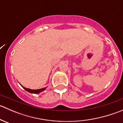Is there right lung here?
I'll return each instance as SVG.
<instances>
[{"label":"right lung","instance_id":"add662e5","mask_svg":"<svg viewBox=\"0 0 123 123\" xmlns=\"http://www.w3.org/2000/svg\"><path fill=\"white\" fill-rule=\"evenodd\" d=\"M20 84V83H19ZM20 85L22 87L24 88V89H25V90H26V91L28 92L29 93H34V94H37V93H39L42 92L44 91V90H45L46 89V87H44V88H42V89H36V90H34V89H28V88H26L25 87H24L22 86L20 84Z\"/></svg>","mask_w":123,"mask_h":123}]
</instances>
